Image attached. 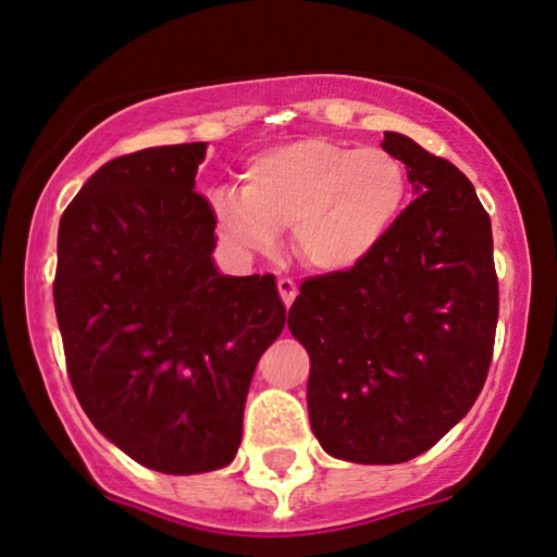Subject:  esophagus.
<instances>
[{
    "mask_svg": "<svg viewBox=\"0 0 557 557\" xmlns=\"http://www.w3.org/2000/svg\"><path fill=\"white\" fill-rule=\"evenodd\" d=\"M276 286H278V294H281V302L289 307L294 299H297V284H294L289 276H281L276 281Z\"/></svg>",
    "mask_w": 557,
    "mask_h": 557,
    "instance_id": "esophagus-1",
    "label": "esophagus"
}]
</instances>
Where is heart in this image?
<instances>
[{"instance_id": "b5f03b06", "label": "heart", "mask_w": 557, "mask_h": 557, "mask_svg": "<svg viewBox=\"0 0 557 557\" xmlns=\"http://www.w3.org/2000/svg\"><path fill=\"white\" fill-rule=\"evenodd\" d=\"M407 202V169L383 148L302 137L247 161L242 193L213 195L219 232L247 255L271 252L292 226L294 250L318 271L362 265Z\"/></svg>"}]
</instances>
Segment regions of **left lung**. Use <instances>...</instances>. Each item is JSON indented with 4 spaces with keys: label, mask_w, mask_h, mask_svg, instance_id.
<instances>
[{
    "label": "left lung",
    "mask_w": 557,
    "mask_h": 557,
    "mask_svg": "<svg viewBox=\"0 0 557 557\" xmlns=\"http://www.w3.org/2000/svg\"><path fill=\"white\" fill-rule=\"evenodd\" d=\"M417 198L364 260L299 286L307 411L331 456L401 463L433 448L487 381L498 325L490 215L454 163L385 133Z\"/></svg>",
    "instance_id": "obj_1"
}]
</instances>
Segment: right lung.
I'll return each instance as SVG.
<instances>
[{
  "instance_id": "1",
  "label": "right lung",
  "mask_w": 557,
  "mask_h": 557,
  "mask_svg": "<svg viewBox=\"0 0 557 557\" xmlns=\"http://www.w3.org/2000/svg\"><path fill=\"white\" fill-rule=\"evenodd\" d=\"M206 143L103 163L64 208L54 310L67 375L101 435L163 474L226 467L258 359L284 331L276 281L221 276L195 193Z\"/></svg>"
}]
</instances>
